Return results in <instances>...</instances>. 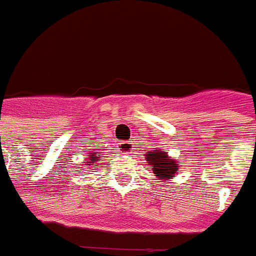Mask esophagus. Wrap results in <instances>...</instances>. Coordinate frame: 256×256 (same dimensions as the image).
Wrapping results in <instances>:
<instances>
[{
	"mask_svg": "<svg viewBox=\"0 0 256 256\" xmlns=\"http://www.w3.org/2000/svg\"><path fill=\"white\" fill-rule=\"evenodd\" d=\"M132 150H134V146H132V143H130V142H121L118 144V152L121 154L131 153Z\"/></svg>",
	"mask_w": 256,
	"mask_h": 256,
	"instance_id": "obj_1",
	"label": "esophagus"
}]
</instances>
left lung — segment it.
Returning a JSON list of instances; mask_svg holds the SVG:
<instances>
[{
    "instance_id": "1",
    "label": "left lung",
    "mask_w": 256,
    "mask_h": 256,
    "mask_svg": "<svg viewBox=\"0 0 256 256\" xmlns=\"http://www.w3.org/2000/svg\"><path fill=\"white\" fill-rule=\"evenodd\" d=\"M144 158L152 166L154 176H157L161 182H170L179 171V164L175 158L168 156L166 150L158 148V150H148L144 154Z\"/></svg>"
}]
</instances>
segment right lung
<instances>
[{"instance_id":"obj_1","label":"right lung","mask_w":256,"mask_h":256,"mask_svg":"<svg viewBox=\"0 0 256 256\" xmlns=\"http://www.w3.org/2000/svg\"><path fill=\"white\" fill-rule=\"evenodd\" d=\"M100 158H102V154L99 153V152H90V153H88L86 157H84V162L81 164L82 166H78L77 170H80V168H86V170H90V168H92V166H95L96 162H99Z\"/></svg>"}]
</instances>
